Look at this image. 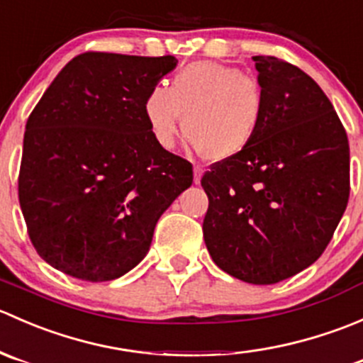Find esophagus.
<instances>
[{
	"instance_id": "1",
	"label": "esophagus",
	"mask_w": 363,
	"mask_h": 363,
	"mask_svg": "<svg viewBox=\"0 0 363 363\" xmlns=\"http://www.w3.org/2000/svg\"><path fill=\"white\" fill-rule=\"evenodd\" d=\"M202 175H203L202 168L195 167V184H200V181H202Z\"/></svg>"
}]
</instances>
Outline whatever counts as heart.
Segmentation results:
<instances>
[{
	"instance_id": "obj_1",
	"label": "heart",
	"mask_w": 363,
	"mask_h": 363,
	"mask_svg": "<svg viewBox=\"0 0 363 363\" xmlns=\"http://www.w3.org/2000/svg\"><path fill=\"white\" fill-rule=\"evenodd\" d=\"M267 112V94L256 77L216 61L179 69L170 86H155L144 98V116L163 149L175 144L182 121L193 151L211 161L242 155Z\"/></svg>"
}]
</instances>
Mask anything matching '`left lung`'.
<instances>
[{"instance_id": "1", "label": "left lung", "mask_w": 363, "mask_h": 363, "mask_svg": "<svg viewBox=\"0 0 363 363\" xmlns=\"http://www.w3.org/2000/svg\"><path fill=\"white\" fill-rule=\"evenodd\" d=\"M267 112L242 155L211 167L203 240L216 265L274 284L313 265L350 199V144L327 94L302 69L255 56Z\"/></svg>"}]
</instances>
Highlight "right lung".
<instances>
[{
  "mask_svg": "<svg viewBox=\"0 0 363 363\" xmlns=\"http://www.w3.org/2000/svg\"><path fill=\"white\" fill-rule=\"evenodd\" d=\"M174 56L86 52L57 73L26 124L19 202L29 239L54 269L91 283L138 265L155 226L193 182L164 151L144 98Z\"/></svg>",
  "mask_w": 363,
  "mask_h": 363,
  "instance_id": "1",
  "label": "right lung"
}]
</instances>
